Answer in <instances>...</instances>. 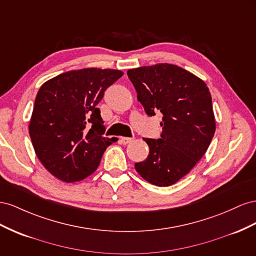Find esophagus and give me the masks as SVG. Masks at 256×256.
Listing matches in <instances>:
<instances>
[{
	"label": "esophagus",
	"mask_w": 256,
	"mask_h": 256,
	"mask_svg": "<svg viewBox=\"0 0 256 256\" xmlns=\"http://www.w3.org/2000/svg\"><path fill=\"white\" fill-rule=\"evenodd\" d=\"M132 142H133V138H130V137H121L120 138V142L123 144H128Z\"/></svg>",
	"instance_id": "obj_1"
}]
</instances>
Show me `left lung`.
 <instances>
[{
  "mask_svg": "<svg viewBox=\"0 0 256 256\" xmlns=\"http://www.w3.org/2000/svg\"><path fill=\"white\" fill-rule=\"evenodd\" d=\"M128 76L146 114H163L160 138H146L149 156L136 163L135 170L153 186H172L205 154L214 135L208 86L192 72L170 63L130 68Z\"/></svg>",
  "mask_w": 256,
  "mask_h": 256,
  "instance_id": "8db88e82",
  "label": "left lung"
}]
</instances>
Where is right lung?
Instances as JSON below:
<instances>
[{"label":"right lung","instance_id":"obj_1","mask_svg":"<svg viewBox=\"0 0 256 256\" xmlns=\"http://www.w3.org/2000/svg\"><path fill=\"white\" fill-rule=\"evenodd\" d=\"M122 75L119 70L88 68L42 84L28 133L36 156L52 176L68 184L84 180L96 170L108 146L118 140L103 136L98 104Z\"/></svg>","mask_w":256,"mask_h":256}]
</instances>
